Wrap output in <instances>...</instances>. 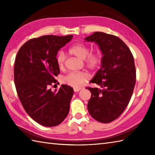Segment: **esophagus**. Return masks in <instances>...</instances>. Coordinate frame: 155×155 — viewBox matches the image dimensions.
<instances>
[{"mask_svg": "<svg viewBox=\"0 0 155 155\" xmlns=\"http://www.w3.org/2000/svg\"><path fill=\"white\" fill-rule=\"evenodd\" d=\"M82 89L81 88H74V92H78L79 91H81Z\"/></svg>", "mask_w": 155, "mask_h": 155, "instance_id": "1", "label": "esophagus"}]
</instances>
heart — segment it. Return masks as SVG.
<instances>
[{
  "label": "heart",
  "mask_w": 155,
  "mask_h": 155,
  "mask_svg": "<svg viewBox=\"0 0 155 155\" xmlns=\"http://www.w3.org/2000/svg\"><path fill=\"white\" fill-rule=\"evenodd\" d=\"M90 48L87 45L83 43L76 44L70 48V52L72 54L81 59H84L85 63L88 68L91 69H96L99 67L101 63V54L98 51L93 52H90ZM66 58H67V56L63 51L61 50L58 52L56 60L60 68L64 67ZM89 74L85 71L71 72L62 78V82L71 87L77 88L79 87L85 81L89 79Z\"/></svg>",
  "instance_id": "heart-1"
}]
</instances>
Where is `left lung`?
<instances>
[{
  "label": "left lung",
  "instance_id": "obj_1",
  "mask_svg": "<svg viewBox=\"0 0 155 155\" xmlns=\"http://www.w3.org/2000/svg\"><path fill=\"white\" fill-rule=\"evenodd\" d=\"M85 41L97 43L103 54L101 68L90 81L101 88H87L91 93L88 110L96 120L110 123L123 113L132 97L136 83L133 56L114 35L96 32Z\"/></svg>",
  "mask_w": 155,
  "mask_h": 155
}]
</instances>
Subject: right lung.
<instances>
[{
    "mask_svg": "<svg viewBox=\"0 0 155 155\" xmlns=\"http://www.w3.org/2000/svg\"><path fill=\"white\" fill-rule=\"evenodd\" d=\"M72 35H45L26 42L17 52L14 81L19 100L32 119L45 127L61 124L68 114L73 88L62 84L58 91L50 87L60 73L56 57Z\"/></svg>",
    "mask_w": 155,
    "mask_h": 155,
    "instance_id": "add662e5",
    "label": "right lung"
}]
</instances>
